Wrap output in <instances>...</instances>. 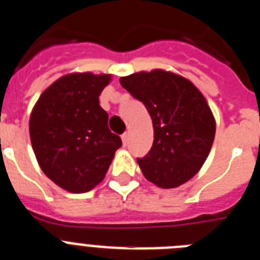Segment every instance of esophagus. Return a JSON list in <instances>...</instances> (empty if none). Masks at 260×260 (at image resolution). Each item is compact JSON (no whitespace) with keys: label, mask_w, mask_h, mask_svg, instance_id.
<instances>
[{"label":"esophagus","mask_w":260,"mask_h":260,"mask_svg":"<svg viewBox=\"0 0 260 260\" xmlns=\"http://www.w3.org/2000/svg\"><path fill=\"white\" fill-rule=\"evenodd\" d=\"M127 141H128V133L126 132L122 134V142H123V145H126V143H127Z\"/></svg>","instance_id":"obj_1"}]
</instances>
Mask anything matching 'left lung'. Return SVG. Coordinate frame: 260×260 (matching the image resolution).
<instances>
[{
	"label": "left lung",
	"mask_w": 260,
	"mask_h": 260,
	"mask_svg": "<svg viewBox=\"0 0 260 260\" xmlns=\"http://www.w3.org/2000/svg\"><path fill=\"white\" fill-rule=\"evenodd\" d=\"M149 111L154 142L138 165L150 182L178 187L201 170L215 137V119L203 94L183 77L165 70L139 72L119 79Z\"/></svg>",
	"instance_id": "8db88e82"
}]
</instances>
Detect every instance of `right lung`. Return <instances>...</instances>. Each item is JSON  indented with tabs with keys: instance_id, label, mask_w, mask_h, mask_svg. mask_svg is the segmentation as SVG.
Wrapping results in <instances>:
<instances>
[{
	"instance_id": "right-lung-1",
	"label": "right lung",
	"mask_w": 260,
	"mask_h": 260,
	"mask_svg": "<svg viewBox=\"0 0 260 260\" xmlns=\"http://www.w3.org/2000/svg\"><path fill=\"white\" fill-rule=\"evenodd\" d=\"M110 74L72 73L51 83L30 115V141L45 175L69 192L104 181L121 138L107 126L100 94Z\"/></svg>"
}]
</instances>
